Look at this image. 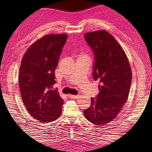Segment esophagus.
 Returning a JSON list of instances; mask_svg holds the SVG:
<instances>
[{
    "label": "esophagus",
    "mask_w": 152,
    "mask_h": 152,
    "mask_svg": "<svg viewBox=\"0 0 152 152\" xmlns=\"http://www.w3.org/2000/svg\"><path fill=\"white\" fill-rule=\"evenodd\" d=\"M69 98H71V99H76L78 98L79 95H69Z\"/></svg>",
    "instance_id": "esophagus-1"
}]
</instances>
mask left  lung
Masks as SVG:
<instances>
[{"instance_id":"obj_1","label":"left lung","mask_w":152,"mask_h":152,"mask_svg":"<svg viewBox=\"0 0 152 152\" xmlns=\"http://www.w3.org/2000/svg\"><path fill=\"white\" fill-rule=\"evenodd\" d=\"M94 55L93 77L99 82V94L91 98L89 108L83 111L87 119L104 125L114 119L127 101L132 74L125 51L114 37L106 31L84 34Z\"/></svg>"}]
</instances>
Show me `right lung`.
<instances>
[{
  "instance_id": "add662e5",
  "label": "right lung",
  "mask_w": 152,
  "mask_h": 152,
  "mask_svg": "<svg viewBox=\"0 0 152 152\" xmlns=\"http://www.w3.org/2000/svg\"><path fill=\"white\" fill-rule=\"evenodd\" d=\"M67 38L66 34H47L31 45L21 61L19 84L23 102L41 123L56 120L62 112L64 101L53 86L54 70Z\"/></svg>"
}]
</instances>
